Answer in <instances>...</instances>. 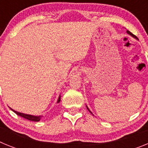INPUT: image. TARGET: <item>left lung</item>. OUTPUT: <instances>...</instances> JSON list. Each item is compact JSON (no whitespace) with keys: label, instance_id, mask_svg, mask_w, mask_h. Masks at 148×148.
<instances>
[{"label":"left lung","instance_id":"left-lung-1","mask_svg":"<svg viewBox=\"0 0 148 148\" xmlns=\"http://www.w3.org/2000/svg\"><path fill=\"white\" fill-rule=\"evenodd\" d=\"M127 33H128V34H129V35H131L132 37H133V38H136V39H138V38H137V37H136V35H133V33H131V32H130V31H128V30H127ZM87 110H89V111H90V113H92V112H91V111H90V110H89V108H87Z\"/></svg>","mask_w":148,"mask_h":148}]
</instances>
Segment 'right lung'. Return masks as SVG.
Returning <instances> with one entry per match:
<instances>
[{
	"label": "right lung",
	"mask_w": 148,
	"mask_h": 148,
	"mask_svg": "<svg viewBox=\"0 0 148 148\" xmlns=\"http://www.w3.org/2000/svg\"><path fill=\"white\" fill-rule=\"evenodd\" d=\"M60 101H61V95L59 96V98H58V101H57V103H59ZM10 109L12 110L13 111V112H15V113H16L17 115H18V116H21V117H23V118L26 119H28L29 120V121H39L40 120V118H41V116H32V115H29V114H24V113H19V112H17V111L14 110H12V108H10Z\"/></svg>",
	"instance_id": "right-lung-1"
}]
</instances>
